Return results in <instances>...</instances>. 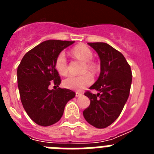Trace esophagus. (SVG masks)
Here are the masks:
<instances>
[{"label": "esophagus", "instance_id": "1", "mask_svg": "<svg viewBox=\"0 0 154 154\" xmlns=\"http://www.w3.org/2000/svg\"><path fill=\"white\" fill-rule=\"evenodd\" d=\"M82 96V94L81 92H75V96H76V97H79V96Z\"/></svg>", "mask_w": 154, "mask_h": 154}]
</instances>
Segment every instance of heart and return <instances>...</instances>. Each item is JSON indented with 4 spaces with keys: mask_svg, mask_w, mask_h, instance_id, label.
<instances>
[{
    "mask_svg": "<svg viewBox=\"0 0 154 154\" xmlns=\"http://www.w3.org/2000/svg\"><path fill=\"white\" fill-rule=\"evenodd\" d=\"M72 54L73 56L79 58L81 61L85 62L84 70H88L92 72L96 69V65L92 62L93 58L92 51L89 47L85 45H78L72 50ZM55 67L56 71L59 74L65 75L68 72L67 59L65 53L61 52L57 56L55 60ZM92 82V77L89 73H85L81 75H69L64 79L63 85L67 89L72 90L79 91L83 89L85 87L88 86Z\"/></svg>",
    "mask_w": 154,
    "mask_h": 154,
    "instance_id": "1",
    "label": "heart"
}]
</instances>
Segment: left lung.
<instances>
[{
    "instance_id": "8db88e82",
    "label": "left lung",
    "mask_w": 154,
    "mask_h": 154,
    "mask_svg": "<svg viewBox=\"0 0 154 154\" xmlns=\"http://www.w3.org/2000/svg\"><path fill=\"white\" fill-rule=\"evenodd\" d=\"M97 52L100 59V74L89 88L97 94L86 92L90 105L83 111L85 120L99 129L112 124L120 115L132 83L130 65L123 54L104 42L88 43Z\"/></svg>"
}]
</instances>
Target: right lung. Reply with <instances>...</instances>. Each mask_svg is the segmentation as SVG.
Listing matches in <instances>:
<instances>
[{
	"instance_id": "add662e5",
	"label": "right lung",
	"mask_w": 154,
	"mask_h": 154,
	"mask_svg": "<svg viewBox=\"0 0 154 154\" xmlns=\"http://www.w3.org/2000/svg\"><path fill=\"white\" fill-rule=\"evenodd\" d=\"M75 42L48 40L30 50L23 57L17 71L21 101L30 118L39 126L57 123L65 105L75 96L73 91L48 89L51 83L58 87L60 76L55 67L57 56Z\"/></svg>"
}]
</instances>
